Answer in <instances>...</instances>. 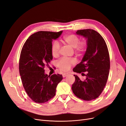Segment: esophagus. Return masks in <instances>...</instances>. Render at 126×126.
<instances>
[{"instance_id": "obj_1", "label": "esophagus", "mask_w": 126, "mask_h": 126, "mask_svg": "<svg viewBox=\"0 0 126 126\" xmlns=\"http://www.w3.org/2000/svg\"><path fill=\"white\" fill-rule=\"evenodd\" d=\"M68 75H69L68 73H63V78H65V77H67Z\"/></svg>"}]
</instances>
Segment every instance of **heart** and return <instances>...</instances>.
I'll return each instance as SVG.
<instances>
[{
    "label": "heart",
    "mask_w": 126,
    "mask_h": 126,
    "mask_svg": "<svg viewBox=\"0 0 126 126\" xmlns=\"http://www.w3.org/2000/svg\"><path fill=\"white\" fill-rule=\"evenodd\" d=\"M63 42L68 46L74 48V52L79 55L82 54L87 47V41L86 40L79 41V38L75 34H70L63 38ZM60 51V46L57 41H54L51 46V53L53 57H57ZM74 58H62L57 63L59 70L63 72L69 71L71 66L76 63Z\"/></svg>",
    "instance_id": "1"
}]
</instances>
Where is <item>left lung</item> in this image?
<instances>
[{
  "label": "left lung",
  "instance_id": "8db88e82",
  "mask_svg": "<svg viewBox=\"0 0 126 126\" xmlns=\"http://www.w3.org/2000/svg\"><path fill=\"white\" fill-rule=\"evenodd\" d=\"M87 39L86 51L81 62L73 71L86 75L84 80L74 75L75 80L72 90L76 96L85 101L97 98L107 84L110 68L108 48L104 39L96 31L91 29L79 30L76 32ZM87 72V74L83 72Z\"/></svg>",
  "mask_w": 126,
  "mask_h": 126
}]
</instances>
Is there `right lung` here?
<instances>
[{
	"label": "right lung",
	"mask_w": 126,
	"mask_h": 126,
	"mask_svg": "<svg viewBox=\"0 0 126 126\" xmlns=\"http://www.w3.org/2000/svg\"><path fill=\"white\" fill-rule=\"evenodd\" d=\"M62 32H35L28 38L22 47L19 60V74L25 91L36 103H43L53 98L58 84L63 79L62 74L49 76L45 74L44 69L53 59V40L58 38Z\"/></svg>",
	"instance_id": "1"
}]
</instances>
